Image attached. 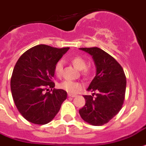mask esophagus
<instances>
[{
  "label": "esophagus",
  "instance_id": "34e87169",
  "mask_svg": "<svg viewBox=\"0 0 146 146\" xmlns=\"http://www.w3.org/2000/svg\"><path fill=\"white\" fill-rule=\"evenodd\" d=\"M68 96H70V97H76V95H74V94H68Z\"/></svg>",
  "mask_w": 146,
  "mask_h": 146
}]
</instances>
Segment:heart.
I'll use <instances>...</instances> for the list:
<instances>
[{
  "mask_svg": "<svg viewBox=\"0 0 146 146\" xmlns=\"http://www.w3.org/2000/svg\"><path fill=\"white\" fill-rule=\"evenodd\" d=\"M71 62L73 64V66L79 70H82V74L84 77L88 78L91 75L92 70L90 67H87L86 60L82 58V56H74L70 59ZM64 62L62 60H59L56 62L55 65V73L58 76L62 75V71H63ZM59 88L62 90L70 93V94H76L82 88V84L76 82H73L70 80H64L59 84Z\"/></svg>",
  "mask_w": 146,
  "mask_h": 146,
  "instance_id": "heart-1",
  "label": "heart"
}]
</instances>
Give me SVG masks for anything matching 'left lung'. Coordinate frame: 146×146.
<instances>
[{
  "mask_svg": "<svg viewBox=\"0 0 146 146\" xmlns=\"http://www.w3.org/2000/svg\"><path fill=\"white\" fill-rule=\"evenodd\" d=\"M92 56L96 73L88 87L92 95L84 96L85 105L79 110L83 120L93 125L106 124L119 112L125 100L126 77L114 58L98 47L79 48Z\"/></svg>",
  "mask_w": 146,
  "mask_h": 146,
  "instance_id": "left-lung-1",
  "label": "left lung"
}]
</instances>
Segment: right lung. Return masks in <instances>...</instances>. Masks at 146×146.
<instances>
[{
    "instance_id": "1",
    "label": "right lung",
    "mask_w": 146,
    "mask_h": 146,
    "mask_svg": "<svg viewBox=\"0 0 146 146\" xmlns=\"http://www.w3.org/2000/svg\"><path fill=\"white\" fill-rule=\"evenodd\" d=\"M69 49L39 44L27 50L15 64L11 92L18 111L29 122L37 125L50 122L67 99L65 90L53 88L52 78L56 62Z\"/></svg>"
}]
</instances>
